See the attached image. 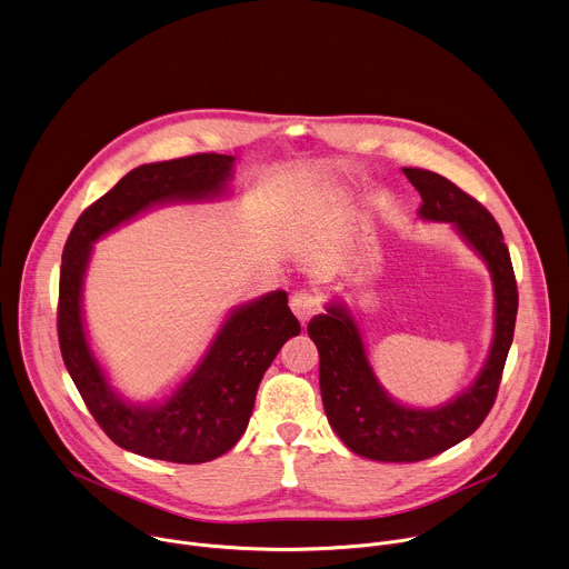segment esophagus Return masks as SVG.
<instances>
[{"label": "esophagus", "instance_id": "obj_1", "mask_svg": "<svg viewBox=\"0 0 569 569\" xmlns=\"http://www.w3.org/2000/svg\"><path fill=\"white\" fill-rule=\"evenodd\" d=\"M290 308H292V312H295V317L301 321V323H306V321H310L317 312H319V299L312 295V292H308V290H299V292H295L292 297H290Z\"/></svg>", "mask_w": 569, "mask_h": 569}]
</instances>
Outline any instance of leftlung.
<instances>
[{"label":"left lung","instance_id":"left-lung-1","mask_svg":"<svg viewBox=\"0 0 569 569\" xmlns=\"http://www.w3.org/2000/svg\"><path fill=\"white\" fill-rule=\"evenodd\" d=\"M423 203L419 217L452 223L486 259L497 297L495 341L479 379L439 410H415L395 403L379 386L357 323L343 306H328L308 323L319 350V386L326 417L339 439L359 457L386 463H415L446 452L468 439L490 415L515 339L519 310L517 277L497 219L450 179L403 168Z\"/></svg>","mask_w":569,"mask_h":569}]
</instances>
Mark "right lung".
I'll use <instances>...</instances> for the list:
<instances>
[{
  "instance_id": "1",
  "label": "right lung",
  "mask_w": 569,
  "mask_h": 569,
  "mask_svg": "<svg viewBox=\"0 0 569 569\" xmlns=\"http://www.w3.org/2000/svg\"><path fill=\"white\" fill-rule=\"evenodd\" d=\"M232 161L230 154L199 152L143 163L79 214L63 246L57 335L66 370L108 439L148 459L206 463L226 455L248 428L263 372L281 346L301 332L283 290L237 308L197 370L157 408L123 403L88 348L79 301L92 243L150 206L219 197Z\"/></svg>"
}]
</instances>
